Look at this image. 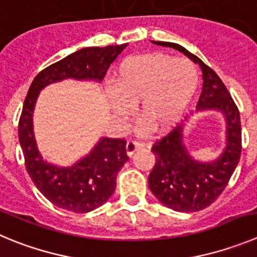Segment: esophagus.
<instances>
[{"instance_id": "obj_1", "label": "esophagus", "mask_w": 257, "mask_h": 257, "mask_svg": "<svg viewBox=\"0 0 257 257\" xmlns=\"http://www.w3.org/2000/svg\"><path fill=\"white\" fill-rule=\"evenodd\" d=\"M143 147H145V143L136 142V141H129V142L126 143V147H125L126 155L132 156L134 152H136V151L141 150V148H143Z\"/></svg>"}]
</instances>
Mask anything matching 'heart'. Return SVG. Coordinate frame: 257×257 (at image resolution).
Instances as JSON below:
<instances>
[{
  "label": "heart",
  "instance_id": "b5f03b06",
  "mask_svg": "<svg viewBox=\"0 0 257 257\" xmlns=\"http://www.w3.org/2000/svg\"><path fill=\"white\" fill-rule=\"evenodd\" d=\"M198 83V69L186 58L162 53L129 57L112 74V110L126 116L138 104L141 119L155 131H165L181 116Z\"/></svg>",
  "mask_w": 257,
  "mask_h": 257
}]
</instances>
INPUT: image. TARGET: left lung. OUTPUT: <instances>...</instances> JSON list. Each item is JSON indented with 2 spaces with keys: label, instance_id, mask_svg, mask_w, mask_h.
<instances>
[{
  "label": "left lung",
  "instance_id": "left-lung-1",
  "mask_svg": "<svg viewBox=\"0 0 257 257\" xmlns=\"http://www.w3.org/2000/svg\"><path fill=\"white\" fill-rule=\"evenodd\" d=\"M184 53L203 73V90L196 111L217 110L226 119V147L212 162L196 161L184 145V125H177L152 146L156 164L148 176L153 195L176 212H198L209 207L222 194L241 157V119L237 105L218 74L179 44L152 42Z\"/></svg>",
  "mask_w": 257,
  "mask_h": 257
}]
</instances>
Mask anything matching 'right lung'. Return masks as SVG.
Listing matches in <instances>:
<instances>
[{"label": "right lung", "instance_id": "add662e5", "mask_svg": "<svg viewBox=\"0 0 257 257\" xmlns=\"http://www.w3.org/2000/svg\"><path fill=\"white\" fill-rule=\"evenodd\" d=\"M125 48L126 44H121L77 50L39 72L28 91L19 121V141L26 170L38 190L62 209L87 213L106 203L116 186L117 172L128 161L126 141L104 137L73 166L52 165L40 155L33 129L38 95L45 86L66 78L101 82L110 64Z\"/></svg>", "mask_w": 257, "mask_h": 257}]
</instances>
